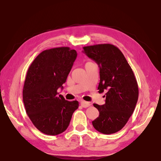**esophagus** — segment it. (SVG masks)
Listing matches in <instances>:
<instances>
[{
    "instance_id": "1",
    "label": "esophagus",
    "mask_w": 161,
    "mask_h": 161,
    "mask_svg": "<svg viewBox=\"0 0 161 161\" xmlns=\"http://www.w3.org/2000/svg\"><path fill=\"white\" fill-rule=\"evenodd\" d=\"M81 106H82L83 108H88L89 106H91V104H90L89 102L82 101L81 102Z\"/></svg>"
}]
</instances>
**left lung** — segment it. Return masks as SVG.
Wrapping results in <instances>:
<instances>
[{
	"label": "left lung",
	"mask_w": 161,
	"mask_h": 161,
	"mask_svg": "<svg viewBox=\"0 0 161 161\" xmlns=\"http://www.w3.org/2000/svg\"><path fill=\"white\" fill-rule=\"evenodd\" d=\"M83 53L98 65L99 93H106V103H94L99 116L92 122L101 133L110 134L122 129L138 101V84L126 58L118 48L109 43L84 47Z\"/></svg>",
	"instance_id": "left-lung-1"
}]
</instances>
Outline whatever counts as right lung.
I'll use <instances>...</instances> for the list:
<instances>
[{
	"mask_svg": "<svg viewBox=\"0 0 161 161\" xmlns=\"http://www.w3.org/2000/svg\"><path fill=\"white\" fill-rule=\"evenodd\" d=\"M77 56V51L69 47L51 48L41 53L28 69L23 102L32 123L43 134L65 131L78 108L77 101H67L57 92L63 88Z\"/></svg>",
	"mask_w": 161,
	"mask_h": 161,
	"instance_id": "obj_1",
	"label": "right lung"
}]
</instances>
